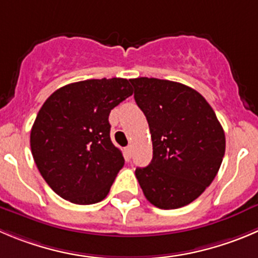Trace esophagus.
Segmentation results:
<instances>
[{
	"label": "esophagus",
	"mask_w": 258,
	"mask_h": 258,
	"mask_svg": "<svg viewBox=\"0 0 258 258\" xmlns=\"http://www.w3.org/2000/svg\"><path fill=\"white\" fill-rule=\"evenodd\" d=\"M126 154L128 155V156H131V154H132V146H131V145H128V146L126 147Z\"/></svg>",
	"instance_id": "34e87169"
}]
</instances>
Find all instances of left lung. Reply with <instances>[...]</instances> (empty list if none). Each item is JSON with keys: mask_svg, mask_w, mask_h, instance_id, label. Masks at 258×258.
I'll use <instances>...</instances> for the list:
<instances>
[{"mask_svg": "<svg viewBox=\"0 0 258 258\" xmlns=\"http://www.w3.org/2000/svg\"><path fill=\"white\" fill-rule=\"evenodd\" d=\"M130 82L152 140L151 162L135 171L140 186L157 208L187 206L221 167L226 151L223 128L211 104L190 87L146 77Z\"/></svg>", "mask_w": 258, "mask_h": 258, "instance_id": "obj_1", "label": "left lung"}]
</instances>
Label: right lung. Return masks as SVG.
Here are the masks:
<instances>
[{"mask_svg": "<svg viewBox=\"0 0 258 258\" xmlns=\"http://www.w3.org/2000/svg\"><path fill=\"white\" fill-rule=\"evenodd\" d=\"M132 93L127 79H88L61 87L42 104L30 146L41 176L62 199L88 206L107 197L124 165L108 116Z\"/></svg>", "mask_w": 258, "mask_h": 258, "instance_id": "1", "label": "right lung"}]
</instances>
